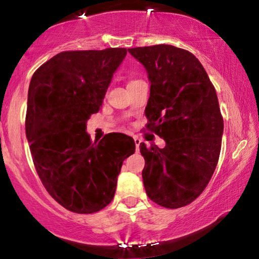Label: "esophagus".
<instances>
[{
    "label": "esophagus",
    "mask_w": 259,
    "mask_h": 259,
    "mask_svg": "<svg viewBox=\"0 0 259 259\" xmlns=\"http://www.w3.org/2000/svg\"><path fill=\"white\" fill-rule=\"evenodd\" d=\"M134 143H136V147H137V151H139V146L141 144V139L139 137H134Z\"/></svg>",
    "instance_id": "34e87169"
}]
</instances>
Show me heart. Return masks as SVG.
I'll return each instance as SVG.
<instances>
[{"label": "heart", "mask_w": 259, "mask_h": 259, "mask_svg": "<svg viewBox=\"0 0 259 259\" xmlns=\"http://www.w3.org/2000/svg\"><path fill=\"white\" fill-rule=\"evenodd\" d=\"M132 81H136V80H132ZM132 81H131V82H132Z\"/></svg>", "instance_id": "obj_1"}]
</instances>
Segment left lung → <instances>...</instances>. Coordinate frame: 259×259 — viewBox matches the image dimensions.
I'll list each match as a JSON object with an SVG mask.
<instances>
[{
    "mask_svg": "<svg viewBox=\"0 0 259 259\" xmlns=\"http://www.w3.org/2000/svg\"><path fill=\"white\" fill-rule=\"evenodd\" d=\"M147 70L146 130L165 140L159 148L140 144L148 198L167 208L192 203L218 164L224 121L217 93L196 56L171 45L130 48Z\"/></svg>",
    "mask_w": 259,
    "mask_h": 259,
    "instance_id": "left-lung-1",
    "label": "left lung"
}]
</instances>
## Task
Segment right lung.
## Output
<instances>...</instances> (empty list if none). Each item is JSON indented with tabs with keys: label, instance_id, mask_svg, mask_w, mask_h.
<instances>
[{
	"label": "right lung",
	"instance_id": "add662e5",
	"mask_svg": "<svg viewBox=\"0 0 259 259\" xmlns=\"http://www.w3.org/2000/svg\"><path fill=\"white\" fill-rule=\"evenodd\" d=\"M126 54V48L62 52L31 76L26 136L34 166L48 193L75 213H94L111 203L122 162L136 151L126 134L92 143L86 132Z\"/></svg>",
	"mask_w": 259,
	"mask_h": 259
}]
</instances>
